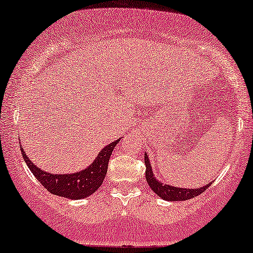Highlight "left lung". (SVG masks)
Listing matches in <instances>:
<instances>
[{
	"label": "left lung",
	"mask_w": 253,
	"mask_h": 253,
	"mask_svg": "<svg viewBox=\"0 0 253 253\" xmlns=\"http://www.w3.org/2000/svg\"><path fill=\"white\" fill-rule=\"evenodd\" d=\"M144 163L146 168V171H145L146 182H148L149 186L154 190L156 195L160 196L161 198L165 199V201H171V202L186 201V199L197 197V196L204 192L205 190H208L209 186L211 185V183L207 184V185L199 189H180L178 186L174 188V186L167 185V184L158 182V180L156 179L155 174L152 172V169L150 167V161H149V157L146 156V154L144 155Z\"/></svg>",
	"instance_id": "8db88e82"
}]
</instances>
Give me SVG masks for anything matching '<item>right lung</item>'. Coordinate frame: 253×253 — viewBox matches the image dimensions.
Segmentation results:
<instances>
[{
    "label": "right lung",
    "mask_w": 253,
    "mask_h": 253,
    "mask_svg": "<svg viewBox=\"0 0 253 253\" xmlns=\"http://www.w3.org/2000/svg\"><path fill=\"white\" fill-rule=\"evenodd\" d=\"M115 141L105 146L99 152L96 160L89 165L86 169L80 172L67 173V174H54L45 172L41 170L35 164L27 157L26 152L23 151L21 145L22 157L24 158L28 168L31 170L36 179L42 184L49 192L55 196L70 198V199H81L89 197L93 192L102 185L103 179L108 171V163L110 160L112 150L117 143Z\"/></svg>",
    "instance_id": "1"
}]
</instances>
